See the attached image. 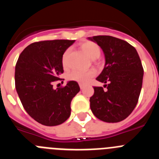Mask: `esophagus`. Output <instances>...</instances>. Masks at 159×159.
I'll return each instance as SVG.
<instances>
[{"label": "esophagus", "mask_w": 159, "mask_h": 159, "mask_svg": "<svg viewBox=\"0 0 159 159\" xmlns=\"http://www.w3.org/2000/svg\"><path fill=\"white\" fill-rule=\"evenodd\" d=\"M84 87H85V85L83 84H80V89H84Z\"/></svg>", "instance_id": "1"}]
</instances>
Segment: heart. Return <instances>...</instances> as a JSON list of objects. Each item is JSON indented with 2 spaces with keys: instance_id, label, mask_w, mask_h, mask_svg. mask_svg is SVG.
Instances as JSON below:
<instances>
[{
  "instance_id": "obj_1",
  "label": "heart",
  "mask_w": 159,
  "mask_h": 159,
  "mask_svg": "<svg viewBox=\"0 0 159 159\" xmlns=\"http://www.w3.org/2000/svg\"><path fill=\"white\" fill-rule=\"evenodd\" d=\"M80 48L83 51L88 55V57L92 60L99 58L101 54V49L97 43L92 41L83 42L80 44ZM70 49H67L64 52L62 56V64L64 67H67L68 64V58H69ZM95 75L93 71H79L74 70L68 75V79L71 80L77 81L81 84H86Z\"/></svg>"
}]
</instances>
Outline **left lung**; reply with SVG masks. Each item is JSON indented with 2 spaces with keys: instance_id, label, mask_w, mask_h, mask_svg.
Masks as SVG:
<instances>
[{
  "instance_id": "left-lung-1",
  "label": "left lung",
  "mask_w": 159,
  "mask_h": 159,
  "mask_svg": "<svg viewBox=\"0 0 159 159\" xmlns=\"http://www.w3.org/2000/svg\"><path fill=\"white\" fill-rule=\"evenodd\" d=\"M89 40L102 49L105 66L96 80L104 88L94 87L90 107L96 118L118 123L130 115L137 105L143 85V67L136 49L125 40L111 36H95Z\"/></svg>"
}]
</instances>
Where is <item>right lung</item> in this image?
Returning <instances> with one entry per match:
<instances>
[{
  "label": "right lung",
  "instance_id": "1",
  "mask_svg": "<svg viewBox=\"0 0 159 159\" xmlns=\"http://www.w3.org/2000/svg\"><path fill=\"white\" fill-rule=\"evenodd\" d=\"M74 42H35L24 49L16 62L15 87L20 102L29 116L44 126L65 122L71 115V100L80 90L75 81L53 88V83L64 72L63 54Z\"/></svg>",
  "mask_w": 159,
  "mask_h": 159
}]
</instances>
